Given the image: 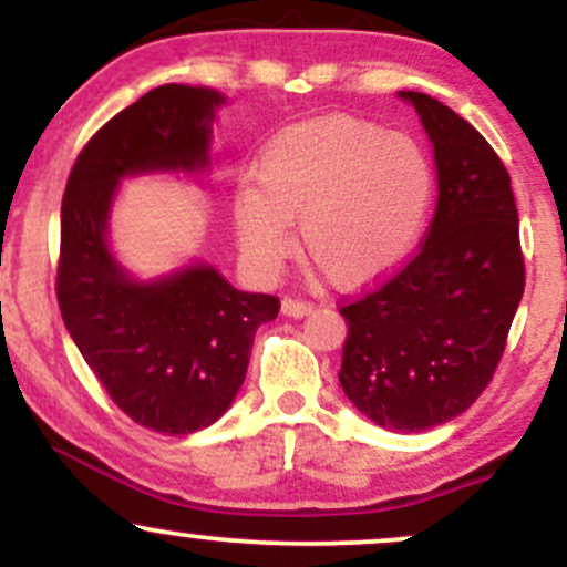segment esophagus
<instances>
[{"label":"esophagus","mask_w":567,"mask_h":567,"mask_svg":"<svg viewBox=\"0 0 567 567\" xmlns=\"http://www.w3.org/2000/svg\"><path fill=\"white\" fill-rule=\"evenodd\" d=\"M282 311L288 317H303V315H309L311 311V303L309 301H303V298H292V296H288L282 301Z\"/></svg>","instance_id":"esophagus-1"}]
</instances>
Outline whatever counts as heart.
I'll return each mask as SVG.
<instances>
[{"label":"heart","mask_w":567,"mask_h":567,"mask_svg":"<svg viewBox=\"0 0 567 567\" xmlns=\"http://www.w3.org/2000/svg\"><path fill=\"white\" fill-rule=\"evenodd\" d=\"M424 148L354 116L285 127L256 165V192L234 199L239 247L252 266L275 269L298 224L301 250L330 282L362 285L408 252L432 205Z\"/></svg>","instance_id":"heart-1"}]
</instances>
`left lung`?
Instances as JSON below:
<instances>
[{"mask_svg":"<svg viewBox=\"0 0 567 567\" xmlns=\"http://www.w3.org/2000/svg\"><path fill=\"white\" fill-rule=\"evenodd\" d=\"M400 95L434 143L437 210L400 269L341 303L349 333L338 381L379 426L424 432L464 413L493 381L525 258L512 178L491 143L437 97Z\"/></svg>","mask_w":567,"mask_h":567,"instance_id":"8db88e82","label":"left lung"}]
</instances>
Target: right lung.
I'll return each mask as SVG.
<instances>
[{
    "label": "right lung",
    "mask_w": 567,
    "mask_h": 567,
    "mask_svg": "<svg viewBox=\"0 0 567 567\" xmlns=\"http://www.w3.org/2000/svg\"><path fill=\"white\" fill-rule=\"evenodd\" d=\"M218 103L205 87H154L84 143L63 192L61 317L114 405L159 434L218 421L243 386L256 330L279 315L277 296L231 288L210 266L133 282L106 247L122 175L205 167Z\"/></svg>",
    "instance_id": "1"
}]
</instances>
